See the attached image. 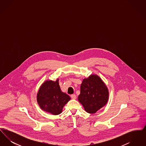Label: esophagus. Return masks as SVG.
<instances>
[{
    "label": "esophagus",
    "mask_w": 146,
    "mask_h": 146,
    "mask_svg": "<svg viewBox=\"0 0 146 146\" xmlns=\"http://www.w3.org/2000/svg\"><path fill=\"white\" fill-rule=\"evenodd\" d=\"M70 97H71V98H72V99H73V100H76V95L75 94H73V95H72L70 96Z\"/></svg>",
    "instance_id": "34e87169"
}]
</instances>
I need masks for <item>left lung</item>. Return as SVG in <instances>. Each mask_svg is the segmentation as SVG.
Returning a JSON list of instances; mask_svg holds the SVG:
<instances>
[{
  "label": "left lung",
  "instance_id": "obj_1",
  "mask_svg": "<svg viewBox=\"0 0 146 146\" xmlns=\"http://www.w3.org/2000/svg\"><path fill=\"white\" fill-rule=\"evenodd\" d=\"M108 97V89L100 76L91 74L84 79L78 99L86 112L95 113L107 104Z\"/></svg>",
  "mask_w": 146,
  "mask_h": 146
}]
</instances>
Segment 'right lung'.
I'll return each mask as SVG.
<instances>
[{"label": "right lung", "instance_id": "right-lung-1", "mask_svg": "<svg viewBox=\"0 0 146 146\" xmlns=\"http://www.w3.org/2000/svg\"><path fill=\"white\" fill-rule=\"evenodd\" d=\"M58 80L45 81L36 95L37 102L42 110L53 115L61 114L64 105L70 100L69 95L61 90Z\"/></svg>", "mask_w": 146, "mask_h": 146}]
</instances>
